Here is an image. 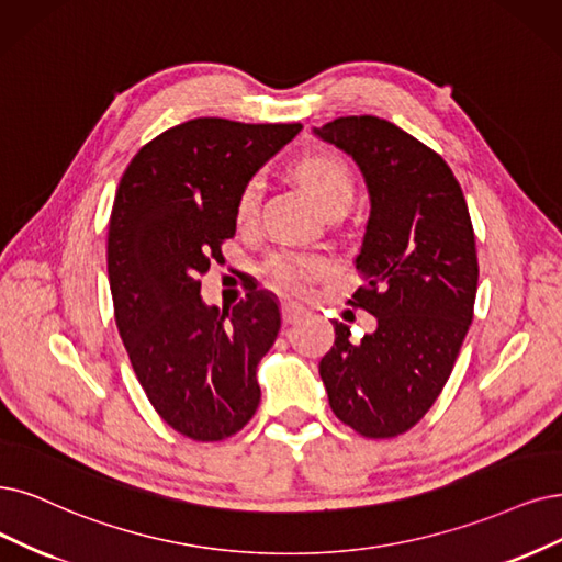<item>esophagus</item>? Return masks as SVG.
I'll list each match as a JSON object with an SVG mask.
<instances>
[{"mask_svg":"<svg viewBox=\"0 0 562 562\" xmlns=\"http://www.w3.org/2000/svg\"><path fill=\"white\" fill-rule=\"evenodd\" d=\"M303 315H305V307H303V305L292 303V301H284V303H282V319H284V324H294V322H299Z\"/></svg>","mask_w":562,"mask_h":562,"instance_id":"34e87169","label":"esophagus"}]
</instances>
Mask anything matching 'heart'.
I'll use <instances>...</instances> for the list:
<instances>
[{
    "label": "heart",
    "instance_id": "obj_1",
    "mask_svg": "<svg viewBox=\"0 0 562 562\" xmlns=\"http://www.w3.org/2000/svg\"><path fill=\"white\" fill-rule=\"evenodd\" d=\"M294 173L322 211L330 203L349 205L351 194H355V180H351L349 166L334 155L305 157L296 164ZM259 192H261L259 178H252L245 184L236 207L238 224H252L259 207ZM322 270H324V261L315 257L296 255V252H280L268 263L270 280L282 289H301L307 280L319 276Z\"/></svg>",
    "mask_w": 562,
    "mask_h": 562
}]
</instances>
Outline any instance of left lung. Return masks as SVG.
<instances>
[{
  "instance_id": "left-lung-1",
  "label": "left lung",
  "mask_w": 562,
  "mask_h": 562,
  "mask_svg": "<svg viewBox=\"0 0 562 562\" xmlns=\"http://www.w3.org/2000/svg\"><path fill=\"white\" fill-rule=\"evenodd\" d=\"M313 134L349 155L370 215L355 259L363 286L351 305L378 319L359 342L334 319L319 375L336 417L363 438H396L430 409L472 324L474 232L447 161L396 124L349 115Z\"/></svg>"
}]
</instances>
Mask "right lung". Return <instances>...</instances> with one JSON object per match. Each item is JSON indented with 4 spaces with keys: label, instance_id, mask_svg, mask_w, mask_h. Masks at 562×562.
<instances>
[{
    "label": "right lung",
    "instance_id": "obj_1",
    "mask_svg": "<svg viewBox=\"0 0 562 562\" xmlns=\"http://www.w3.org/2000/svg\"><path fill=\"white\" fill-rule=\"evenodd\" d=\"M301 130L196 117L143 145L120 180L106 249L115 324L145 396L190 440H224L259 407L278 301L252 289L232 310L207 307L199 278L236 234L245 184Z\"/></svg>",
    "mask_w": 562,
    "mask_h": 562
}]
</instances>
